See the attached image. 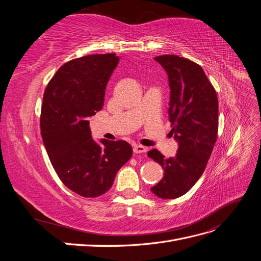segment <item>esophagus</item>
Instances as JSON below:
<instances>
[{
	"instance_id": "obj_1",
	"label": "esophagus",
	"mask_w": 261,
	"mask_h": 261,
	"mask_svg": "<svg viewBox=\"0 0 261 261\" xmlns=\"http://www.w3.org/2000/svg\"><path fill=\"white\" fill-rule=\"evenodd\" d=\"M133 150H134V152H135V153H144V152L147 151V148L144 147V146H140V145H135V146H134Z\"/></svg>"
}]
</instances>
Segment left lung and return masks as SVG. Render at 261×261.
Wrapping results in <instances>:
<instances>
[{
  "label": "left lung",
  "instance_id": "left-lung-1",
  "mask_svg": "<svg viewBox=\"0 0 261 261\" xmlns=\"http://www.w3.org/2000/svg\"><path fill=\"white\" fill-rule=\"evenodd\" d=\"M154 60L168 74L170 133L178 149L169 159L156 149L148 152L164 170L163 178L151 192L162 199H174L186 194L207 167L218 137L219 103L201 66L177 55H161Z\"/></svg>",
  "mask_w": 261,
  "mask_h": 261
}]
</instances>
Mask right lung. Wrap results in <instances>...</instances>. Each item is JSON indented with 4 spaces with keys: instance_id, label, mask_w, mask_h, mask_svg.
Returning a JSON list of instances; mask_svg holds the SVG:
<instances>
[{
    "instance_id": "right-lung-1",
    "label": "right lung",
    "mask_w": 261,
    "mask_h": 261,
    "mask_svg": "<svg viewBox=\"0 0 261 261\" xmlns=\"http://www.w3.org/2000/svg\"><path fill=\"white\" fill-rule=\"evenodd\" d=\"M120 58L92 54L62 65L45 88L40 127L58 176L70 191L87 198L106 194L133 149L124 140L91 136L89 117L103 107L107 84Z\"/></svg>"
}]
</instances>
